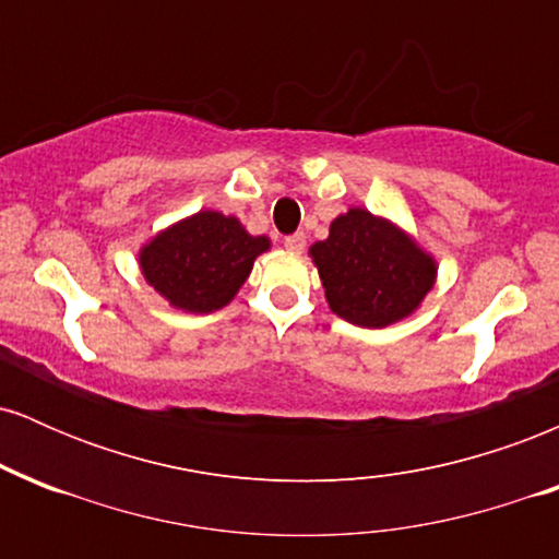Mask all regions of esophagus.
Wrapping results in <instances>:
<instances>
[{"label":"esophagus","mask_w":559,"mask_h":559,"mask_svg":"<svg viewBox=\"0 0 559 559\" xmlns=\"http://www.w3.org/2000/svg\"><path fill=\"white\" fill-rule=\"evenodd\" d=\"M305 243H307L305 234H292L284 239V247L288 249V252H301V249H305Z\"/></svg>","instance_id":"esophagus-1"}]
</instances>
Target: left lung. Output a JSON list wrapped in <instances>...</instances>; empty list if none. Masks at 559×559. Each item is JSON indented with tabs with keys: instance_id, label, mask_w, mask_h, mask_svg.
<instances>
[{
	"instance_id": "obj_1",
	"label": "left lung",
	"mask_w": 559,
	"mask_h": 559,
	"mask_svg": "<svg viewBox=\"0 0 559 559\" xmlns=\"http://www.w3.org/2000/svg\"><path fill=\"white\" fill-rule=\"evenodd\" d=\"M310 254L331 310L362 329L407 318L436 278V262L418 243L368 210L338 215Z\"/></svg>"
}]
</instances>
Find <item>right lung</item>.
<instances>
[{
	"instance_id": "obj_1",
	"label": "right lung",
	"mask_w": 559,
	"mask_h": 559,
	"mask_svg": "<svg viewBox=\"0 0 559 559\" xmlns=\"http://www.w3.org/2000/svg\"><path fill=\"white\" fill-rule=\"evenodd\" d=\"M267 247L265 236H249L236 217L204 210L146 243L141 273L173 307L204 316L234 299Z\"/></svg>"
}]
</instances>
